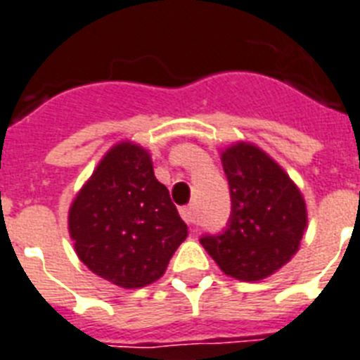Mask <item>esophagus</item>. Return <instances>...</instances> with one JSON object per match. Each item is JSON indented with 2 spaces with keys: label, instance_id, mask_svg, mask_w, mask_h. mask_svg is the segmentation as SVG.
<instances>
[{
  "label": "esophagus",
  "instance_id": "1",
  "mask_svg": "<svg viewBox=\"0 0 360 360\" xmlns=\"http://www.w3.org/2000/svg\"><path fill=\"white\" fill-rule=\"evenodd\" d=\"M181 218L188 224V226H195V210L192 205H186L181 209Z\"/></svg>",
  "mask_w": 360,
  "mask_h": 360
}]
</instances>
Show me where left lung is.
I'll list each match as a JSON object with an SVG mask.
<instances>
[{
  "mask_svg": "<svg viewBox=\"0 0 360 360\" xmlns=\"http://www.w3.org/2000/svg\"><path fill=\"white\" fill-rule=\"evenodd\" d=\"M229 183L226 229L200 238L216 264L240 281H259L290 261L307 227L300 190L255 146L236 144L221 153Z\"/></svg>",
  "mask_w": 360,
  "mask_h": 360,
  "instance_id": "8db88e82",
  "label": "left lung"
}]
</instances>
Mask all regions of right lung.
<instances>
[{"label": "right lung", "mask_w": 360, "mask_h": 360, "mask_svg": "<svg viewBox=\"0 0 360 360\" xmlns=\"http://www.w3.org/2000/svg\"><path fill=\"white\" fill-rule=\"evenodd\" d=\"M68 224L83 264L124 288L157 281L188 235L148 151L129 142L105 155L75 198Z\"/></svg>", "instance_id": "1"}]
</instances>
